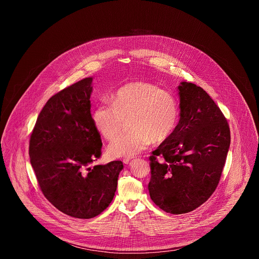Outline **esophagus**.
<instances>
[{"instance_id": "obj_1", "label": "esophagus", "mask_w": 259, "mask_h": 259, "mask_svg": "<svg viewBox=\"0 0 259 259\" xmlns=\"http://www.w3.org/2000/svg\"><path fill=\"white\" fill-rule=\"evenodd\" d=\"M131 161V159L130 158H126V159H123V163L124 164H129V162Z\"/></svg>"}]
</instances>
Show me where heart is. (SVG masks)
Segmentation results:
<instances>
[{
    "instance_id": "heart-1",
    "label": "heart",
    "mask_w": 259,
    "mask_h": 259,
    "mask_svg": "<svg viewBox=\"0 0 259 259\" xmlns=\"http://www.w3.org/2000/svg\"><path fill=\"white\" fill-rule=\"evenodd\" d=\"M179 119L175 97L146 82H132L119 88L112 103L98 104L92 114L96 130L106 140L116 138L125 121L132 131L121 135L107 147L113 158H131L154 141H166L175 131Z\"/></svg>"
}]
</instances>
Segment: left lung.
I'll return each instance as SVG.
<instances>
[{"label":"left lung","instance_id":"obj_1","mask_svg":"<svg viewBox=\"0 0 259 259\" xmlns=\"http://www.w3.org/2000/svg\"><path fill=\"white\" fill-rule=\"evenodd\" d=\"M178 95L179 123L150 157L151 199L171 214L191 212L211 197L231 144L228 121L203 88L181 82Z\"/></svg>","mask_w":259,"mask_h":259}]
</instances>
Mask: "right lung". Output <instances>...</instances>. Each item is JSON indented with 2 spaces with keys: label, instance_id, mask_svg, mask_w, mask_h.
I'll return each instance as SVG.
<instances>
[{
  "label": "right lung",
  "instance_id": "add662e5",
  "mask_svg": "<svg viewBox=\"0 0 259 259\" xmlns=\"http://www.w3.org/2000/svg\"><path fill=\"white\" fill-rule=\"evenodd\" d=\"M93 78L83 79L53 95L36 119L29 158L46 199L75 218L99 215L113 201L121 161L90 165L101 156L102 142L92 116Z\"/></svg>",
  "mask_w": 259,
  "mask_h": 259
}]
</instances>
